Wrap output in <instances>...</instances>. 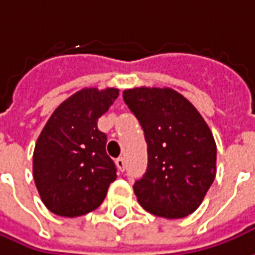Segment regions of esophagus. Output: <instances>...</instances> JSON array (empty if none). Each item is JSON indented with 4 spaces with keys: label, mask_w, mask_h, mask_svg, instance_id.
Returning a JSON list of instances; mask_svg holds the SVG:
<instances>
[{
    "label": "esophagus",
    "mask_w": 255,
    "mask_h": 255,
    "mask_svg": "<svg viewBox=\"0 0 255 255\" xmlns=\"http://www.w3.org/2000/svg\"><path fill=\"white\" fill-rule=\"evenodd\" d=\"M116 164H117V167H119V170L120 171L126 170V160H124V157H119V159L116 160Z\"/></svg>",
    "instance_id": "obj_1"
}]
</instances>
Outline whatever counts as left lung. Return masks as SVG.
<instances>
[{
	"instance_id": "left-lung-1",
	"label": "left lung",
	"mask_w": 255,
	"mask_h": 255,
	"mask_svg": "<svg viewBox=\"0 0 255 255\" xmlns=\"http://www.w3.org/2000/svg\"><path fill=\"white\" fill-rule=\"evenodd\" d=\"M148 143V169L134 184L141 207L180 219L200 207L216 176V143L202 116L170 88L123 92Z\"/></svg>"
}]
</instances>
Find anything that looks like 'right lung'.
<instances>
[{
    "label": "right lung",
    "mask_w": 255,
    "mask_h": 255,
    "mask_svg": "<svg viewBox=\"0 0 255 255\" xmlns=\"http://www.w3.org/2000/svg\"><path fill=\"white\" fill-rule=\"evenodd\" d=\"M119 98V89L85 88L64 100L48 119L33 152V178L53 214L75 218L100 207L117 178L98 120Z\"/></svg>",
    "instance_id": "1"
}]
</instances>
